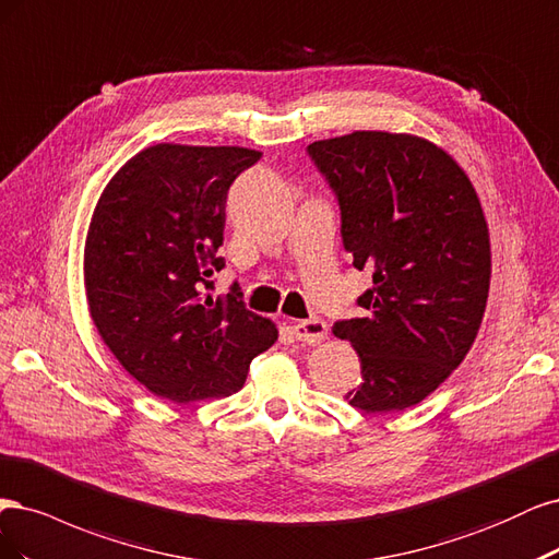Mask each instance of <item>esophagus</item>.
<instances>
[{
  "label": "esophagus",
  "instance_id": "34e87169",
  "mask_svg": "<svg viewBox=\"0 0 559 559\" xmlns=\"http://www.w3.org/2000/svg\"><path fill=\"white\" fill-rule=\"evenodd\" d=\"M290 330H293L297 341H304V344H309V346H318L328 338V322L320 320V318H309V320L295 322Z\"/></svg>",
  "mask_w": 559,
  "mask_h": 559
}]
</instances>
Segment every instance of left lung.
<instances>
[{"label":"left lung","instance_id":"8db88e82","mask_svg":"<svg viewBox=\"0 0 559 559\" xmlns=\"http://www.w3.org/2000/svg\"><path fill=\"white\" fill-rule=\"evenodd\" d=\"M309 155L341 209L357 269H373L362 318L338 320L362 383L346 400L365 413L423 402L474 346L490 293L488 221L469 176L416 134L359 130L313 141Z\"/></svg>","mask_w":559,"mask_h":559}]
</instances>
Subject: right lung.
<instances>
[{
  "label": "right lung",
  "instance_id": "add662e5",
  "mask_svg": "<svg viewBox=\"0 0 559 559\" xmlns=\"http://www.w3.org/2000/svg\"><path fill=\"white\" fill-rule=\"evenodd\" d=\"M262 157L241 146L155 143L106 183L87 227L83 281L90 318L134 381L190 404L227 397L278 330L237 295L202 299L225 266L227 190Z\"/></svg>",
  "mask_w": 559,
  "mask_h": 559
}]
</instances>
